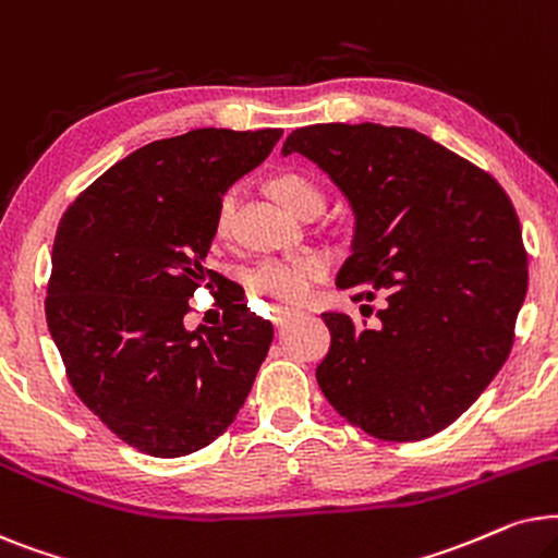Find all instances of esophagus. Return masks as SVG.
Wrapping results in <instances>:
<instances>
[{
  "label": "esophagus",
  "instance_id": "obj_1",
  "mask_svg": "<svg viewBox=\"0 0 558 558\" xmlns=\"http://www.w3.org/2000/svg\"><path fill=\"white\" fill-rule=\"evenodd\" d=\"M295 316H299V311H295V308H278V311H275V314H272V324H275V326H283V324H288V322H291V318H295Z\"/></svg>",
  "mask_w": 558,
  "mask_h": 558
}]
</instances>
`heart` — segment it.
<instances>
[{
	"mask_svg": "<svg viewBox=\"0 0 558 558\" xmlns=\"http://www.w3.org/2000/svg\"><path fill=\"white\" fill-rule=\"evenodd\" d=\"M272 198L288 214H299L306 206H318L322 209L324 196L318 185L311 178L301 173H278L270 181ZM236 204V189H229L225 196L219 198L217 214H214V234L227 236L229 227H232V214ZM329 270L324 255L316 252H306L299 257H270L263 259L257 267H252L247 275V291L257 299H267L275 303H301L306 301L318 280Z\"/></svg>",
	"mask_w": 558,
	"mask_h": 558,
	"instance_id": "b5f03b06",
	"label": "heart"
}]
</instances>
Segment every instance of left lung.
Masks as SVG:
<instances>
[{"label": "left lung", "instance_id": "obj_1", "mask_svg": "<svg viewBox=\"0 0 558 558\" xmlns=\"http://www.w3.org/2000/svg\"><path fill=\"white\" fill-rule=\"evenodd\" d=\"M301 153L352 204V255L337 286L380 303L373 326L326 311L316 367L333 411L383 441H421L454 423L508 360L529 291V252L508 193L487 170L421 132L311 124Z\"/></svg>", "mask_w": 558, "mask_h": 558}]
</instances>
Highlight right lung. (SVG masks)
I'll return each mask as SVG.
<instances>
[{"mask_svg": "<svg viewBox=\"0 0 558 558\" xmlns=\"http://www.w3.org/2000/svg\"><path fill=\"white\" fill-rule=\"evenodd\" d=\"M283 130H191L140 147L65 209L46 318L71 388L111 434L173 459L217 441L240 413L272 324L225 295L217 326L189 331L219 198ZM219 301V299H217Z\"/></svg>", "mask_w": 558, "mask_h": 558, "instance_id": "add662e5", "label": "right lung"}]
</instances>
